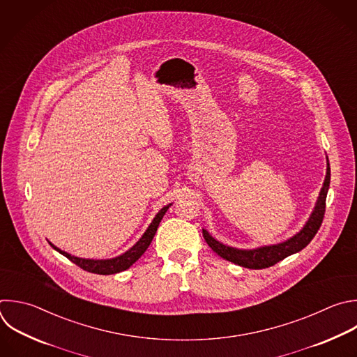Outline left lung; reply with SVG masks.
I'll return each instance as SVG.
<instances>
[{"label":"left lung","mask_w":357,"mask_h":357,"mask_svg":"<svg viewBox=\"0 0 357 357\" xmlns=\"http://www.w3.org/2000/svg\"><path fill=\"white\" fill-rule=\"evenodd\" d=\"M329 182H331V168H329V162L326 158L325 181L321 188V192H319V196L317 199L312 213L310 214L304 227L297 234H294L293 236H290L289 240H286L283 243L273 244V245H264V247H258L254 250H240V248H234V247H229V245H225V244L217 241L214 236L210 235V232L207 229L203 228L204 240L217 255H220L222 259L229 261L235 265H240V266H244L248 269H265V268L273 266L275 264L283 261L284 258H287L296 252H300L303 248H305L311 243V240L315 236L317 231L319 229V227L322 224Z\"/></svg>","instance_id":"8db88e82"}]
</instances>
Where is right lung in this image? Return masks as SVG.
<instances>
[{
	"instance_id": "add662e5",
	"label": "right lung",
	"mask_w": 357,
	"mask_h": 357,
	"mask_svg": "<svg viewBox=\"0 0 357 357\" xmlns=\"http://www.w3.org/2000/svg\"><path fill=\"white\" fill-rule=\"evenodd\" d=\"M172 206V203L164 206L154 217V220L151 221V224L149 225V228L146 229V232L142 235V238L130 248L128 250L125 254L119 255L116 258L112 259H85V258H78L74 257L66 251H61L60 248H57L56 245H53L50 241L49 244L52 245V248H54L57 252H60L61 255H64L66 258H68L73 264H75L77 266H79L81 269L91 272V273H96V275H114L119 272H123L126 269H129L150 247L154 235L157 232V228L164 217V214L167 213V210Z\"/></svg>"
}]
</instances>
